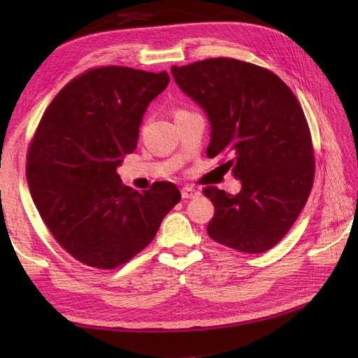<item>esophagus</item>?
Segmentation results:
<instances>
[{
  "label": "esophagus",
  "instance_id": "1",
  "mask_svg": "<svg viewBox=\"0 0 358 358\" xmlns=\"http://www.w3.org/2000/svg\"><path fill=\"white\" fill-rule=\"evenodd\" d=\"M180 194H182V199L191 200V199H196V197H199V196H200V191H199V189H196V188L185 187V188H182Z\"/></svg>",
  "mask_w": 358,
  "mask_h": 358
}]
</instances>
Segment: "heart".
I'll return each instance as SVG.
<instances>
[{"instance_id":"heart-1","label":"heart","mask_w":358,"mask_h":358,"mask_svg":"<svg viewBox=\"0 0 358 358\" xmlns=\"http://www.w3.org/2000/svg\"><path fill=\"white\" fill-rule=\"evenodd\" d=\"M183 113H188V112H187V110H182V109H179V110H176V113H175V115H176V116H179V115H183Z\"/></svg>"}]
</instances>
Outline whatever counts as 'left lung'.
<instances>
[{"label":"left lung","mask_w":358,"mask_h":358,"mask_svg":"<svg viewBox=\"0 0 358 358\" xmlns=\"http://www.w3.org/2000/svg\"><path fill=\"white\" fill-rule=\"evenodd\" d=\"M210 122L209 158L229 157L237 194L203 192L215 206L210 239L246 254L273 248L306 204L315 175L310 131L296 95L275 73L233 58L171 67Z\"/></svg>","instance_id":"left-lung-1"}]
</instances>
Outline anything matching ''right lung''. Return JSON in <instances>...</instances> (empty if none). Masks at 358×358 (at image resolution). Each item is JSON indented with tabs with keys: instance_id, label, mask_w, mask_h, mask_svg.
I'll list each match as a JSON object with an SVG mask.
<instances>
[{
	"instance_id": "1",
	"label": "right lung",
	"mask_w": 358,
	"mask_h": 358,
	"mask_svg": "<svg viewBox=\"0 0 358 358\" xmlns=\"http://www.w3.org/2000/svg\"><path fill=\"white\" fill-rule=\"evenodd\" d=\"M167 71L99 67L74 78L48 106L32 137L27 180L57 242L78 262L110 270L155 237L180 201L175 183L138 192L116 169L137 148L149 103L167 88Z\"/></svg>"
}]
</instances>
